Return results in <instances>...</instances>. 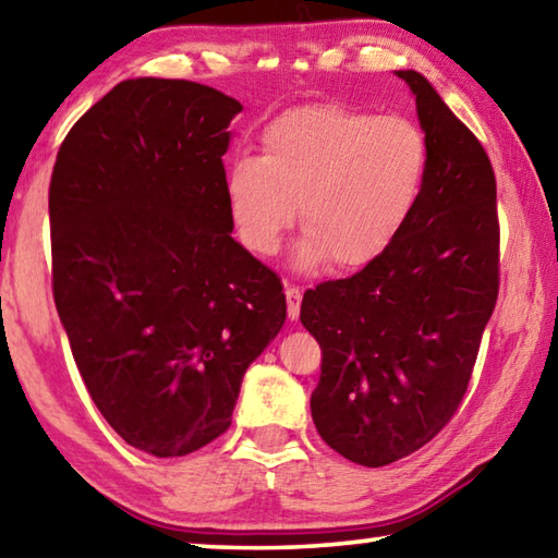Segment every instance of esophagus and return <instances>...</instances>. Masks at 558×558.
I'll return each instance as SVG.
<instances>
[{
	"mask_svg": "<svg viewBox=\"0 0 558 558\" xmlns=\"http://www.w3.org/2000/svg\"><path fill=\"white\" fill-rule=\"evenodd\" d=\"M286 298H288V317H290V319H298V315H300V302H302L300 288L288 286V288H286Z\"/></svg>",
	"mask_w": 558,
	"mask_h": 558,
	"instance_id": "34e87169",
	"label": "esophagus"
}]
</instances>
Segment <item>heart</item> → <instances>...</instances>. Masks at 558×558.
<instances>
[{"label": "heart", "mask_w": 558, "mask_h": 558, "mask_svg": "<svg viewBox=\"0 0 558 558\" xmlns=\"http://www.w3.org/2000/svg\"><path fill=\"white\" fill-rule=\"evenodd\" d=\"M428 143L413 120L339 102L300 106L272 118L260 157H241L223 182L226 206L245 248L272 256L295 219L292 266L332 260L362 268L389 248L418 204Z\"/></svg>", "instance_id": "heart-1"}]
</instances>
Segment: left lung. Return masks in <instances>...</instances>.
I'll return each instance as SVG.
<instances>
[{
	"label": "left lung",
	"instance_id": "1",
	"mask_svg": "<svg viewBox=\"0 0 558 558\" xmlns=\"http://www.w3.org/2000/svg\"><path fill=\"white\" fill-rule=\"evenodd\" d=\"M396 75L428 143L418 204L379 258L307 290L300 307L323 347L317 433L364 468L411 456L458 411L499 288L493 165L421 73Z\"/></svg>",
	"mask_w": 558,
	"mask_h": 558
}]
</instances>
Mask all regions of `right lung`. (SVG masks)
<instances>
[{"mask_svg":"<svg viewBox=\"0 0 558 558\" xmlns=\"http://www.w3.org/2000/svg\"><path fill=\"white\" fill-rule=\"evenodd\" d=\"M241 110L194 81H122L53 165L56 310L102 418L155 458L231 426L245 369L286 325L280 278L231 235L221 157Z\"/></svg>","mask_w":558,"mask_h":558,"instance_id":"1","label":"right lung"}]
</instances>
